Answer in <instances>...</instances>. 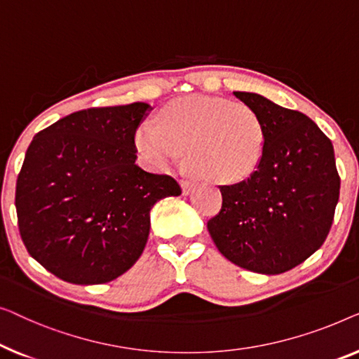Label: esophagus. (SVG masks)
<instances>
[{
	"instance_id": "1",
	"label": "esophagus",
	"mask_w": 359,
	"mask_h": 359,
	"mask_svg": "<svg viewBox=\"0 0 359 359\" xmlns=\"http://www.w3.org/2000/svg\"><path fill=\"white\" fill-rule=\"evenodd\" d=\"M180 185H182V191H184V195H189V194H191V191H194V189H195V182H191V180H187V179H184V180H180Z\"/></svg>"
}]
</instances>
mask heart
Instances as JSON below:
<instances>
[{"instance_id": "b5f03b06", "label": "heart", "mask_w": 359, "mask_h": 359, "mask_svg": "<svg viewBox=\"0 0 359 359\" xmlns=\"http://www.w3.org/2000/svg\"><path fill=\"white\" fill-rule=\"evenodd\" d=\"M135 144L153 169L168 170L185 151L187 168L200 179L234 184L259 168L265 130L244 102L194 95L164 105L159 125L151 120L141 123Z\"/></svg>"}]
</instances>
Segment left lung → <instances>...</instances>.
Returning <instances> with one entry per match:
<instances>
[{"label":"left lung","instance_id":"left-lung-1","mask_svg":"<svg viewBox=\"0 0 359 359\" xmlns=\"http://www.w3.org/2000/svg\"><path fill=\"white\" fill-rule=\"evenodd\" d=\"M234 95L260 117L265 151L250 177L219 187L223 206L208 231L232 264L280 275L309 259L329 234L340 195L333 146L307 115L254 93Z\"/></svg>","mask_w":359,"mask_h":359}]
</instances>
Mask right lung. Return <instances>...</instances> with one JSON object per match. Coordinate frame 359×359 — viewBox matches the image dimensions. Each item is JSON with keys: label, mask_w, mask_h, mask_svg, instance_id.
Returning a JSON list of instances; mask_svg holds the SVG:
<instances>
[{"label": "right lung", "mask_w": 359, "mask_h": 359, "mask_svg": "<svg viewBox=\"0 0 359 359\" xmlns=\"http://www.w3.org/2000/svg\"><path fill=\"white\" fill-rule=\"evenodd\" d=\"M149 104L90 107L34 136L16 184L18 224L30 257L60 280L102 285L135 265L156 201L177 180L135 164Z\"/></svg>", "instance_id": "1"}]
</instances>
